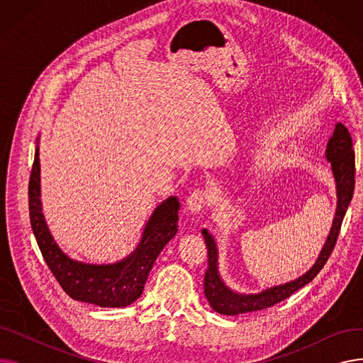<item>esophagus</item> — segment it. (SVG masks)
<instances>
[{"instance_id": "esophagus-1", "label": "esophagus", "mask_w": 363, "mask_h": 363, "mask_svg": "<svg viewBox=\"0 0 363 363\" xmlns=\"http://www.w3.org/2000/svg\"><path fill=\"white\" fill-rule=\"evenodd\" d=\"M208 201V193L203 191V189H196V191L186 199V208L191 215H199L203 207Z\"/></svg>"}]
</instances>
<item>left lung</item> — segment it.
<instances>
[{"mask_svg": "<svg viewBox=\"0 0 363 363\" xmlns=\"http://www.w3.org/2000/svg\"><path fill=\"white\" fill-rule=\"evenodd\" d=\"M352 137L347 128L341 123H337L331 138L328 140L325 159L331 164V172L335 181V193H337V208L335 216L333 220V226L327 237L325 244L313 263L312 268L303 274L301 277L289 281L285 284L274 285L262 290L260 293H238L228 287L219 272V250L213 235L207 230H203L201 234L204 237L207 245L208 256V268L204 275V296L208 304L213 308L215 312L220 315L235 316L241 313H249L271 308L274 304L290 297L294 291L309 284L327 263L334 245L338 238L340 228L347 212V207L353 197L354 189V151H353Z\"/></svg>", "mask_w": 363, "mask_h": 363, "instance_id": "8db88e82", "label": "left lung"}]
</instances>
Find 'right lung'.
I'll return each instance as SVG.
<instances>
[{"label": "right lung", "mask_w": 363, "mask_h": 363, "mask_svg": "<svg viewBox=\"0 0 363 363\" xmlns=\"http://www.w3.org/2000/svg\"><path fill=\"white\" fill-rule=\"evenodd\" d=\"M179 201L170 196L148 218L140 242L126 257L113 263H85L69 257L50 233L41 203L40 137L29 181V216L38 247L50 271L73 298L100 308H125L140 298L147 277L163 247L178 233Z\"/></svg>", "instance_id": "right-lung-1"}]
</instances>
